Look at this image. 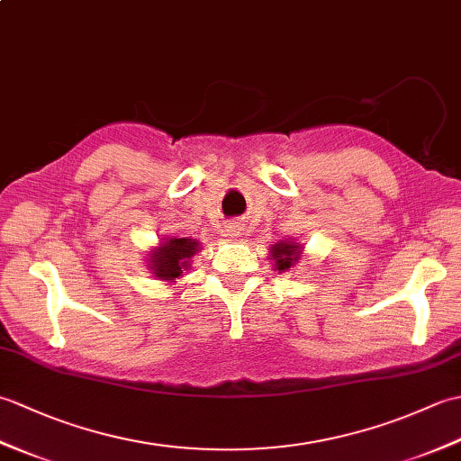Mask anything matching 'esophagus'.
I'll return each instance as SVG.
<instances>
[{
	"label": "esophagus",
	"mask_w": 461,
	"mask_h": 461,
	"mask_svg": "<svg viewBox=\"0 0 461 461\" xmlns=\"http://www.w3.org/2000/svg\"><path fill=\"white\" fill-rule=\"evenodd\" d=\"M241 223L240 221H233V223H230L228 225V230H225V231H228V236H231V238H236V236H240V233H241Z\"/></svg>",
	"instance_id": "34e87169"
}]
</instances>
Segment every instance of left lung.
I'll use <instances>...</instances> for the list:
<instances>
[{"instance_id": "obj_1", "label": "left lung", "mask_w": 461, "mask_h": 461, "mask_svg": "<svg viewBox=\"0 0 461 461\" xmlns=\"http://www.w3.org/2000/svg\"><path fill=\"white\" fill-rule=\"evenodd\" d=\"M271 256L276 259V269L285 271L293 266V261L299 259V246H295V243H277L271 249Z\"/></svg>"}]
</instances>
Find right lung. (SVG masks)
I'll list each match as a JSON object with an SVG mask.
<instances>
[{"instance_id":"1","label":"right lung","mask_w":461,"mask_h":461,"mask_svg":"<svg viewBox=\"0 0 461 461\" xmlns=\"http://www.w3.org/2000/svg\"><path fill=\"white\" fill-rule=\"evenodd\" d=\"M200 243L188 238H172L152 253V269L158 279L172 281L190 267V258L198 251Z\"/></svg>"}]
</instances>
